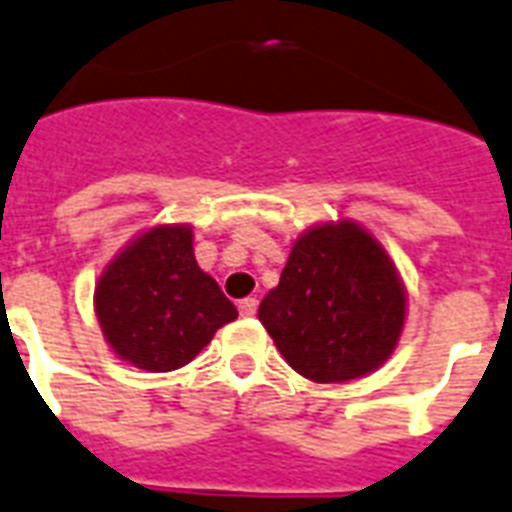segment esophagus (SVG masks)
Returning <instances> with one entry per match:
<instances>
[{"label":"esophagus","mask_w":512,"mask_h":512,"mask_svg":"<svg viewBox=\"0 0 512 512\" xmlns=\"http://www.w3.org/2000/svg\"><path fill=\"white\" fill-rule=\"evenodd\" d=\"M237 310H240V315H245V318H251V315H256V299H243L240 304H237Z\"/></svg>","instance_id":"obj_1"}]
</instances>
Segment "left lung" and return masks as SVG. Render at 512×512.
Masks as SVG:
<instances>
[{"instance_id": "obj_1", "label": "left lung", "mask_w": 512, "mask_h": 512, "mask_svg": "<svg viewBox=\"0 0 512 512\" xmlns=\"http://www.w3.org/2000/svg\"><path fill=\"white\" fill-rule=\"evenodd\" d=\"M259 320L288 366L312 382H350L390 358L406 320V293L366 229L320 224L293 243Z\"/></svg>"}]
</instances>
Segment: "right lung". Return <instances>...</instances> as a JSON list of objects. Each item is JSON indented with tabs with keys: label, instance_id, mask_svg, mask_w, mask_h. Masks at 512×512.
<instances>
[{
	"label": "right lung",
	"instance_id": "1",
	"mask_svg": "<svg viewBox=\"0 0 512 512\" xmlns=\"http://www.w3.org/2000/svg\"><path fill=\"white\" fill-rule=\"evenodd\" d=\"M106 342L144 371L186 366L237 318L219 283L197 267L192 229L154 227L136 237L95 285Z\"/></svg>",
	"mask_w": 512,
	"mask_h": 512
}]
</instances>
